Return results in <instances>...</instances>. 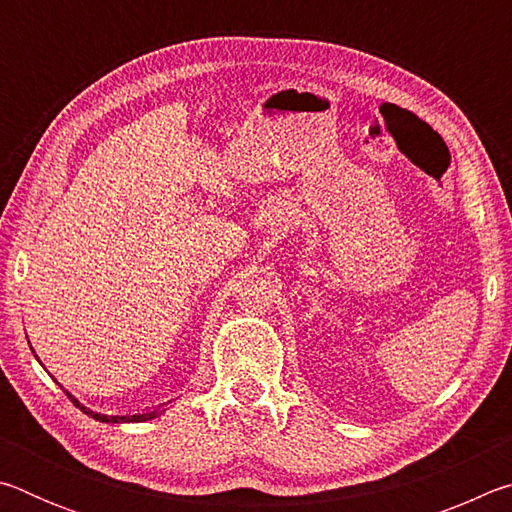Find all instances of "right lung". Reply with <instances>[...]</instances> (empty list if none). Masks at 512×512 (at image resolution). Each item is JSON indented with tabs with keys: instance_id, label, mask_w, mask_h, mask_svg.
<instances>
[{
	"instance_id": "obj_1",
	"label": "right lung",
	"mask_w": 512,
	"mask_h": 512,
	"mask_svg": "<svg viewBox=\"0 0 512 512\" xmlns=\"http://www.w3.org/2000/svg\"><path fill=\"white\" fill-rule=\"evenodd\" d=\"M67 397H69V400H72L76 406H79V409H81L85 415H90V418L99 420V422H146V420H153L155 415H160V413H162V409H155V411H149V413H137V415H103V413H97V411L85 409V406H83V404H79V400H76V397H72L69 393H67Z\"/></svg>"
}]
</instances>
